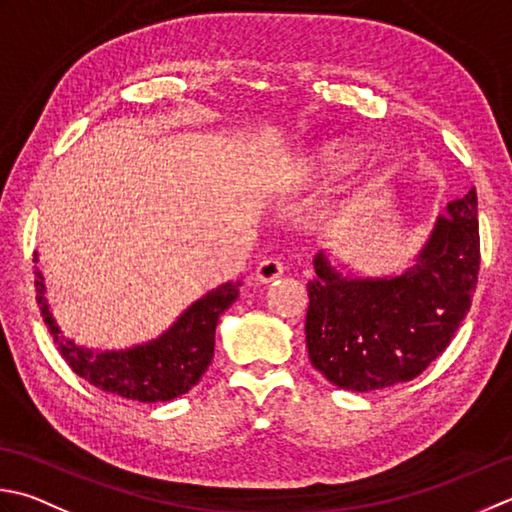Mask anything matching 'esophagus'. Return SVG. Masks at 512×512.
<instances>
[{"label": "esophagus", "mask_w": 512, "mask_h": 512, "mask_svg": "<svg viewBox=\"0 0 512 512\" xmlns=\"http://www.w3.org/2000/svg\"><path fill=\"white\" fill-rule=\"evenodd\" d=\"M282 275H284V264L275 257L262 259V262H259V266H257V270H255V279H257V282H262V284L273 282V279L282 277Z\"/></svg>", "instance_id": "34e87169"}]
</instances>
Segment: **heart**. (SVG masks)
Wrapping results in <instances>:
<instances>
[{
    "instance_id": "heart-1",
    "label": "heart",
    "mask_w": 512,
    "mask_h": 512,
    "mask_svg": "<svg viewBox=\"0 0 512 512\" xmlns=\"http://www.w3.org/2000/svg\"><path fill=\"white\" fill-rule=\"evenodd\" d=\"M353 155V148L346 144H319L304 150V155L299 157V170L310 177L337 173L350 164Z\"/></svg>"
}]
</instances>
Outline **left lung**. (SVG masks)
Segmentation results:
<instances>
[{
	"instance_id": "8db88e82",
	"label": "left lung",
	"mask_w": 512,
	"mask_h": 512,
	"mask_svg": "<svg viewBox=\"0 0 512 512\" xmlns=\"http://www.w3.org/2000/svg\"><path fill=\"white\" fill-rule=\"evenodd\" d=\"M308 282L310 364L346 390L410 382L444 353L473 304L479 273L477 193L446 206L415 266L399 277H342L324 253Z\"/></svg>"
}]
</instances>
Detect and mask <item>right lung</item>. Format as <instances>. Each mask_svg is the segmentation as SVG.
Returning a JSON list of instances; mask_svg holds the SVG:
<instances>
[{
	"mask_svg": "<svg viewBox=\"0 0 512 512\" xmlns=\"http://www.w3.org/2000/svg\"><path fill=\"white\" fill-rule=\"evenodd\" d=\"M239 286H242L239 282H228L197 299L162 337L153 342L128 350L95 353V350L77 346L73 339L62 335L46 304L42 273L35 270L37 306L42 310L44 324L53 335L57 350L62 353L64 362L73 368V373L106 393L148 404L170 402V399L188 393L202 379L215 353L217 319L235 302Z\"/></svg>",
	"mask_w": 512,
	"mask_h": 512,
	"instance_id": "right-lung-1",
	"label": "right lung"
}]
</instances>
